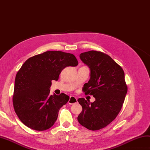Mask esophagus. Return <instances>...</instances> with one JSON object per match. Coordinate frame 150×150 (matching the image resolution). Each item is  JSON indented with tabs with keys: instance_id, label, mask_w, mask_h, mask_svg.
<instances>
[{
	"instance_id": "1",
	"label": "esophagus",
	"mask_w": 150,
	"mask_h": 150,
	"mask_svg": "<svg viewBox=\"0 0 150 150\" xmlns=\"http://www.w3.org/2000/svg\"><path fill=\"white\" fill-rule=\"evenodd\" d=\"M76 103H77V98H76L75 97H74V96H70L68 103H69V104H72Z\"/></svg>"
}]
</instances>
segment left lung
I'll return each instance as SVG.
<instances>
[{
  "mask_svg": "<svg viewBox=\"0 0 150 150\" xmlns=\"http://www.w3.org/2000/svg\"><path fill=\"white\" fill-rule=\"evenodd\" d=\"M80 58L90 69V79L83 85V91L95 100L78 98L82 111L78 121L84 127L96 131L109 125L120 113L127 92L125 74L119 64L103 52L89 51L81 53Z\"/></svg>",
  "mask_w": 150,
  "mask_h": 150,
  "instance_id": "obj_1",
  "label": "left lung"
}]
</instances>
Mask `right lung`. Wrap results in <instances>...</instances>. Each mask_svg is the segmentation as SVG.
<instances>
[{
	"label": "right lung",
	"instance_id": "right-lung-1",
	"mask_svg": "<svg viewBox=\"0 0 150 150\" xmlns=\"http://www.w3.org/2000/svg\"><path fill=\"white\" fill-rule=\"evenodd\" d=\"M78 64L74 55L60 51H48L25 62L16 74L13 95L14 110L24 125L36 131L54 125L70 98L64 93L50 95L52 81L58 80L64 68Z\"/></svg>",
	"mask_w": 150,
	"mask_h": 150
}]
</instances>
